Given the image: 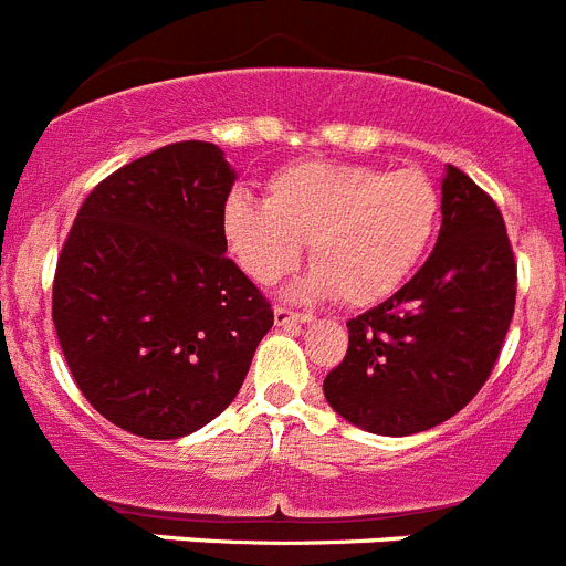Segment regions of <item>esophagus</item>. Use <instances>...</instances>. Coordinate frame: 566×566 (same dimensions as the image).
<instances>
[{
    "label": "esophagus",
    "mask_w": 566,
    "mask_h": 566,
    "mask_svg": "<svg viewBox=\"0 0 566 566\" xmlns=\"http://www.w3.org/2000/svg\"><path fill=\"white\" fill-rule=\"evenodd\" d=\"M308 319H312V314H297L292 312V308L274 306V323H277V326H303Z\"/></svg>",
    "instance_id": "esophagus-1"
}]
</instances>
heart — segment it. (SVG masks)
<instances>
[{
	"label": "heart",
	"mask_w": 566,
	"mask_h": 566,
	"mask_svg": "<svg viewBox=\"0 0 566 566\" xmlns=\"http://www.w3.org/2000/svg\"><path fill=\"white\" fill-rule=\"evenodd\" d=\"M439 192L422 169L382 172L368 164L297 161L266 181V203L232 192L221 209L229 258L258 286H272L300 263L308 243L306 297L337 294L368 308L391 297L431 247Z\"/></svg>",
	"instance_id": "b5f03b06"
}]
</instances>
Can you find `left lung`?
Returning a JSON list of instances; mask_svg holds the SVG:
<instances>
[{"instance_id":"obj_1","label":"left lung","mask_w":566,"mask_h":566,"mask_svg":"<svg viewBox=\"0 0 566 566\" xmlns=\"http://www.w3.org/2000/svg\"><path fill=\"white\" fill-rule=\"evenodd\" d=\"M516 308V260L499 207L444 167L442 229L394 297L348 319V352L323 382L343 419L411 437L459 413L496 365Z\"/></svg>"}]
</instances>
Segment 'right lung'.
Masks as SVG:
<instances>
[{
    "label": "right lung",
    "mask_w": 566,
    "mask_h": 566,
    "mask_svg": "<svg viewBox=\"0 0 566 566\" xmlns=\"http://www.w3.org/2000/svg\"><path fill=\"white\" fill-rule=\"evenodd\" d=\"M223 149L178 142L104 178L53 280L59 345L93 408L144 439H178L238 397L274 314L227 258Z\"/></svg>",
    "instance_id": "right-lung-1"
}]
</instances>
